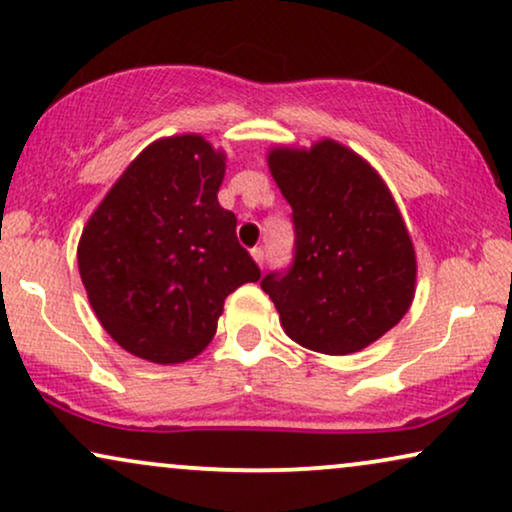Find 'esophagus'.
Segmentation results:
<instances>
[{
    "instance_id": "obj_1",
    "label": "esophagus",
    "mask_w": 512,
    "mask_h": 512,
    "mask_svg": "<svg viewBox=\"0 0 512 512\" xmlns=\"http://www.w3.org/2000/svg\"><path fill=\"white\" fill-rule=\"evenodd\" d=\"M252 260H255L257 264H264V250L262 248H252Z\"/></svg>"
}]
</instances>
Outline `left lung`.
I'll list each match as a JSON object with an SVG mask.
<instances>
[{
    "mask_svg": "<svg viewBox=\"0 0 512 512\" xmlns=\"http://www.w3.org/2000/svg\"><path fill=\"white\" fill-rule=\"evenodd\" d=\"M276 186L293 209L295 257L262 279L283 331L303 348L348 355L393 329L415 298L412 238L372 164L336 140L274 147Z\"/></svg>",
    "mask_w": 512,
    "mask_h": 512,
    "instance_id": "left-lung-1",
    "label": "left lung"
}]
</instances>
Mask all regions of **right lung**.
<instances>
[{
	"label": "right lung",
	"mask_w": 512,
	"mask_h": 512,
	"mask_svg": "<svg viewBox=\"0 0 512 512\" xmlns=\"http://www.w3.org/2000/svg\"><path fill=\"white\" fill-rule=\"evenodd\" d=\"M224 174V150L202 135L155 140L85 224L80 279L104 331L135 357L178 365L200 355L226 295L260 281L236 214L217 200Z\"/></svg>",
	"instance_id": "right-lung-1"
}]
</instances>
